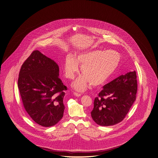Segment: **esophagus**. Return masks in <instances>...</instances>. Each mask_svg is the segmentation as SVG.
<instances>
[{
    "label": "esophagus",
    "mask_w": 158,
    "mask_h": 158,
    "mask_svg": "<svg viewBox=\"0 0 158 158\" xmlns=\"http://www.w3.org/2000/svg\"><path fill=\"white\" fill-rule=\"evenodd\" d=\"M73 95H74L75 96H77V97L81 96V94L80 93H77V92H74V93H73Z\"/></svg>",
    "instance_id": "34e87169"
}]
</instances>
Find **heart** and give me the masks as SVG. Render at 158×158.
<instances>
[{"mask_svg": "<svg viewBox=\"0 0 158 158\" xmlns=\"http://www.w3.org/2000/svg\"><path fill=\"white\" fill-rule=\"evenodd\" d=\"M120 56L115 50L88 51L81 52L76 59L72 55L65 57L64 71L65 77L73 79L79 72V64L81 66L84 75L78 77L73 87L79 91H83L89 82L93 85L104 83L114 72L119 64Z\"/></svg>", "mask_w": 158, "mask_h": 158, "instance_id": "heart-1", "label": "heart"}]
</instances>
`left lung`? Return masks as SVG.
I'll return each instance as SVG.
<instances>
[{
	"mask_svg": "<svg viewBox=\"0 0 158 158\" xmlns=\"http://www.w3.org/2000/svg\"><path fill=\"white\" fill-rule=\"evenodd\" d=\"M137 89L135 71L122 75L104 85L94 102L91 114L94 122L102 126L122 122L136 100Z\"/></svg>",
	"mask_w": 158,
	"mask_h": 158,
	"instance_id": "1",
	"label": "left lung"
}]
</instances>
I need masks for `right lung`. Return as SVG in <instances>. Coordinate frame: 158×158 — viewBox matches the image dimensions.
Returning <instances> with one entry per match:
<instances>
[{"mask_svg":"<svg viewBox=\"0 0 158 158\" xmlns=\"http://www.w3.org/2000/svg\"><path fill=\"white\" fill-rule=\"evenodd\" d=\"M56 62L39 51H34L23 63L18 85L23 106L35 122L51 127L63 116L67 87L59 77Z\"/></svg>","mask_w":158,"mask_h":158,"instance_id":"add662e5","label":"right lung"}]
</instances>
